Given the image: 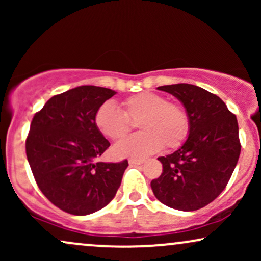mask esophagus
<instances>
[{"label":"esophagus","mask_w":261,"mask_h":261,"mask_svg":"<svg viewBox=\"0 0 261 261\" xmlns=\"http://www.w3.org/2000/svg\"><path fill=\"white\" fill-rule=\"evenodd\" d=\"M143 162H145V160H139V158H130V160H128V163L135 164V166H136V164H142Z\"/></svg>","instance_id":"34e87169"}]
</instances>
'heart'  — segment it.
Here are the masks:
<instances>
[{
  "label": "heart",
  "instance_id": "1",
  "mask_svg": "<svg viewBox=\"0 0 261 261\" xmlns=\"http://www.w3.org/2000/svg\"><path fill=\"white\" fill-rule=\"evenodd\" d=\"M124 112L112 101L98 108L94 124L99 133L110 140H119L130 133L133 122H139L142 133L116 143L113 154L118 158L145 157L160 151L180 147L190 130V119L185 108L168 101L164 95L141 92L122 101Z\"/></svg>",
  "mask_w": 261,
  "mask_h": 261
}]
</instances>
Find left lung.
Listing matches in <instances>:
<instances>
[{
  "label": "left lung",
  "instance_id": "1",
  "mask_svg": "<svg viewBox=\"0 0 261 261\" xmlns=\"http://www.w3.org/2000/svg\"><path fill=\"white\" fill-rule=\"evenodd\" d=\"M157 89L180 100L190 130L181 147L158 158L163 173L151 188L168 207L195 211L214 201L232 176L241 154L238 121L220 97L201 87L178 83Z\"/></svg>",
  "mask_w": 261,
  "mask_h": 261
}]
</instances>
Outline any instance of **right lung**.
Here are the masks:
<instances>
[{
  "label": "right lung",
  "instance_id": "1",
  "mask_svg": "<svg viewBox=\"0 0 261 261\" xmlns=\"http://www.w3.org/2000/svg\"><path fill=\"white\" fill-rule=\"evenodd\" d=\"M115 91L80 86L54 95L33 118L25 152L41 193L62 211L86 216L115 196L127 161L94 160L110 143L94 124V115Z\"/></svg>",
  "mask_w": 261,
  "mask_h": 261
}]
</instances>
